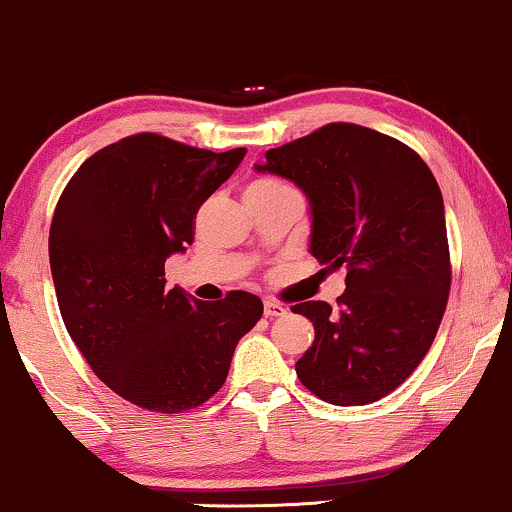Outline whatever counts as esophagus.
Segmentation results:
<instances>
[{
  "label": "esophagus",
  "instance_id": "34e87169",
  "mask_svg": "<svg viewBox=\"0 0 512 512\" xmlns=\"http://www.w3.org/2000/svg\"><path fill=\"white\" fill-rule=\"evenodd\" d=\"M263 314H266L268 318H275V316L287 314V309H285V304L275 302V299H266V302H263Z\"/></svg>",
  "mask_w": 512,
  "mask_h": 512
}]
</instances>
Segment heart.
<instances>
[{
    "label": "heart",
    "mask_w": 512,
    "mask_h": 512,
    "mask_svg": "<svg viewBox=\"0 0 512 512\" xmlns=\"http://www.w3.org/2000/svg\"><path fill=\"white\" fill-rule=\"evenodd\" d=\"M278 189H287V184H282L278 179H270V177L254 179V182L246 186V191H278Z\"/></svg>",
    "instance_id": "1"
}]
</instances>
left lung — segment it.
<instances>
[{
	"mask_svg": "<svg viewBox=\"0 0 512 512\" xmlns=\"http://www.w3.org/2000/svg\"><path fill=\"white\" fill-rule=\"evenodd\" d=\"M256 172L278 174L309 201V251L347 268L338 306H292L314 323L297 376L330 405L386 398L429 352L450 292L446 210L426 162L374 129L326 124L270 148Z\"/></svg>",
	"mask_w": 512,
	"mask_h": 512,
	"instance_id": "8db88e82",
	"label": "left lung"
}]
</instances>
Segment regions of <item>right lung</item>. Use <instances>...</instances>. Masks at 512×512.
Wrapping results in <instances>:
<instances>
[{"mask_svg": "<svg viewBox=\"0 0 512 512\" xmlns=\"http://www.w3.org/2000/svg\"><path fill=\"white\" fill-rule=\"evenodd\" d=\"M244 155L129 136L90 155L54 208L50 268L64 326L95 376L143 410L203 405L263 316L256 294L198 302L165 287V261L194 242L198 208Z\"/></svg>", "mask_w": 512, "mask_h": 512, "instance_id": "add662e5", "label": "right lung"}]
</instances>
